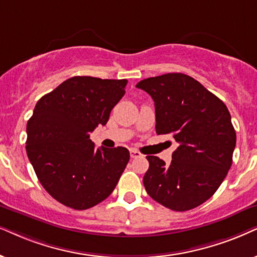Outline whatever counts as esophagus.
Listing matches in <instances>:
<instances>
[{
	"mask_svg": "<svg viewBox=\"0 0 257 257\" xmlns=\"http://www.w3.org/2000/svg\"><path fill=\"white\" fill-rule=\"evenodd\" d=\"M131 157L134 159V158H140L141 157V153L136 151V149H131Z\"/></svg>",
	"mask_w": 257,
	"mask_h": 257,
	"instance_id": "obj_1",
	"label": "esophagus"
}]
</instances>
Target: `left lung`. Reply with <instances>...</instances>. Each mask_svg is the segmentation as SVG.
I'll list each match as a JSON object with an SVG mask.
<instances>
[{
    "label": "left lung",
    "instance_id": "left-lung-1",
    "mask_svg": "<svg viewBox=\"0 0 257 257\" xmlns=\"http://www.w3.org/2000/svg\"><path fill=\"white\" fill-rule=\"evenodd\" d=\"M155 105V131L178 142L170 165L148 155L147 193L173 211L199 206L218 190L232 164L236 133L226 105L198 80L166 73L136 84Z\"/></svg>",
    "mask_w": 257,
    "mask_h": 257
}]
</instances>
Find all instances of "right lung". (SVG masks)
<instances>
[{
    "label": "right lung",
    "mask_w": 257,
    "mask_h": 257,
    "mask_svg": "<svg viewBox=\"0 0 257 257\" xmlns=\"http://www.w3.org/2000/svg\"><path fill=\"white\" fill-rule=\"evenodd\" d=\"M126 83L76 76L38 100L27 123L26 151L40 184L65 206L90 209L117 185L129 151L96 149L90 133L106 124Z\"/></svg>",
    "instance_id": "obj_1"
}]
</instances>
